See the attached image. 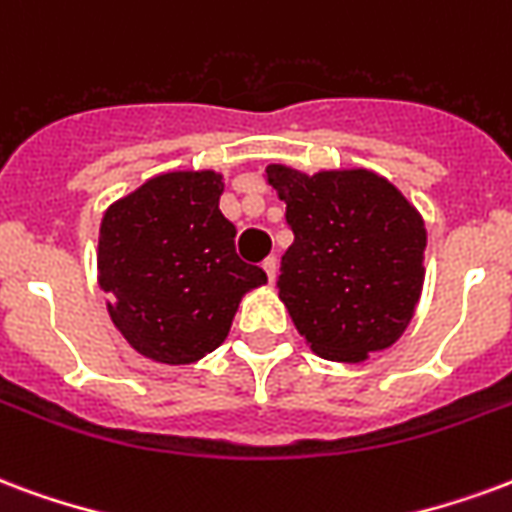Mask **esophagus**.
<instances>
[{"label": "esophagus", "mask_w": 512, "mask_h": 512, "mask_svg": "<svg viewBox=\"0 0 512 512\" xmlns=\"http://www.w3.org/2000/svg\"><path fill=\"white\" fill-rule=\"evenodd\" d=\"M261 270L267 272V278H270V281H275V270H278V259H275V256H270V259H264V261H261Z\"/></svg>", "instance_id": "34e87169"}]
</instances>
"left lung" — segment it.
I'll use <instances>...</instances> for the list:
<instances>
[{
  "label": "left lung",
  "instance_id": "1",
  "mask_svg": "<svg viewBox=\"0 0 512 512\" xmlns=\"http://www.w3.org/2000/svg\"><path fill=\"white\" fill-rule=\"evenodd\" d=\"M286 201L294 242L278 294L316 354L363 363L404 335L423 289L425 226L412 204L371 171L267 169Z\"/></svg>",
  "mask_w": 512,
  "mask_h": 512
}]
</instances>
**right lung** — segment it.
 <instances>
[{"label":"right lung","instance_id":"1","mask_svg":"<svg viewBox=\"0 0 512 512\" xmlns=\"http://www.w3.org/2000/svg\"><path fill=\"white\" fill-rule=\"evenodd\" d=\"M215 171L163 174L108 207L100 223V286L125 341L149 360L188 365L229 335L242 294L267 275L237 256V229Z\"/></svg>","mask_w":512,"mask_h":512}]
</instances>
